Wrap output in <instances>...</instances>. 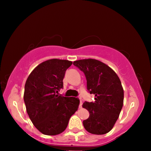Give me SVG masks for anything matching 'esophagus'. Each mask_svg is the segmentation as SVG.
Returning a JSON list of instances; mask_svg holds the SVG:
<instances>
[{"instance_id": "34e87169", "label": "esophagus", "mask_w": 151, "mask_h": 151, "mask_svg": "<svg viewBox=\"0 0 151 151\" xmlns=\"http://www.w3.org/2000/svg\"><path fill=\"white\" fill-rule=\"evenodd\" d=\"M80 99V104H79V108H81L82 104H83V101H82L81 99Z\"/></svg>"}]
</instances>
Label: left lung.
Segmentation results:
<instances>
[{
    "mask_svg": "<svg viewBox=\"0 0 151 151\" xmlns=\"http://www.w3.org/2000/svg\"><path fill=\"white\" fill-rule=\"evenodd\" d=\"M73 65L85 74L87 90L94 94V102L83 104L90 114L83 126L91 134H106L113 128L123 106L121 82L111 68L98 60H78Z\"/></svg>",
    "mask_w": 151,
    "mask_h": 151,
    "instance_id": "1",
    "label": "left lung"
}]
</instances>
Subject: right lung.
I'll return each mask as SVG.
<instances>
[{"mask_svg":"<svg viewBox=\"0 0 151 151\" xmlns=\"http://www.w3.org/2000/svg\"><path fill=\"white\" fill-rule=\"evenodd\" d=\"M72 64L57 58L46 60L32 71L25 83L27 112L34 126L42 134L57 135L63 132L78 108V98L57 94L63 87L66 70Z\"/></svg>","mask_w":151,"mask_h":151,"instance_id":"right-lung-1","label":"right lung"}]
</instances>
